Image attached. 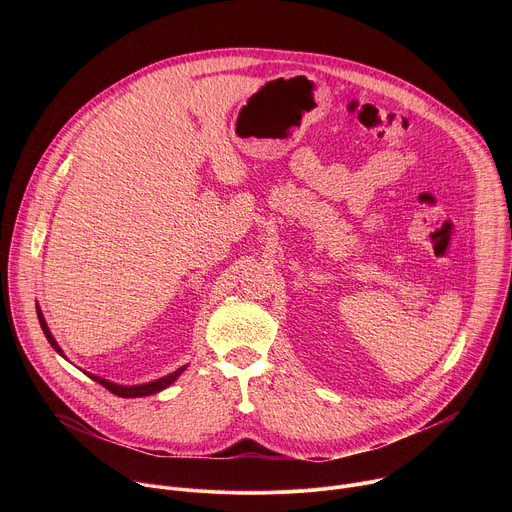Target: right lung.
Masks as SVG:
<instances>
[{"label":"right lung","instance_id":"right-lung-1","mask_svg":"<svg viewBox=\"0 0 512 512\" xmlns=\"http://www.w3.org/2000/svg\"><path fill=\"white\" fill-rule=\"evenodd\" d=\"M36 312H38V320H40V326H42V332H44V336L48 338V342H50V346L58 352V354H62V350H60V346L56 344V340L52 338V334H50V330H48V326H46V320H44V316H42V312H40V308L36 306ZM64 356V354H62ZM186 367H182V369H178V371H174L172 375H168V377H162V379H158V381H152V383H145V385H135V387H123V385H115V383H109V381H105V379H99V377H93V375H89L93 381H97L99 385H103L107 391H111L113 395H117V397H145V395H154V393H158V391H162V389H166V387H170L178 377H180V373L184 371Z\"/></svg>","mask_w":512,"mask_h":512}]
</instances>
